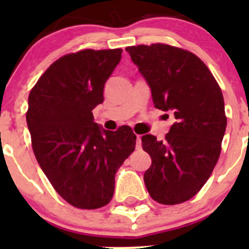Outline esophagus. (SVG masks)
<instances>
[{
  "instance_id": "34e87169",
  "label": "esophagus",
  "mask_w": 249,
  "mask_h": 249,
  "mask_svg": "<svg viewBox=\"0 0 249 249\" xmlns=\"http://www.w3.org/2000/svg\"><path fill=\"white\" fill-rule=\"evenodd\" d=\"M142 148V141H141V136L136 137V149H141Z\"/></svg>"
}]
</instances>
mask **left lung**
<instances>
[{
	"mask_svg": "<svg viewBox=\"0 0 249 249\" xmlns=\"http://www.w3.org/2000/svg\"><path fill=\"white\" fill-rule=\"evenodd\" d=\"M125 50L149 85L155 108L171 110L176 119L164 141L142 136L152 159L145 188L162 205L182 203L199 193L219 159L227 129L222 90L188 50L161 43Z\"/></svg>",
	"mask_w": 249,
	"mask_h": 249,
	"instance_id": "1",
	"label": "left lung"
}]
</instances>
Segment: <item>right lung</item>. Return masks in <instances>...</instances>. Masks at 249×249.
<instances>
[{
    "label": "right lung",
    "instance_id": "add662e5",
    "mask_svg": "<svg viewBox=\"0 0 249 249\" xmlns=\"http://www.w3.org/2000/svg\"><path fill=\"white\" fill-rule=\"evenodd\" d=\"M122 52L65 55L29 95L26 122L35 157L57 194L77 208L95 210L112 200L115 173L136 145L129 126L108 131L92 115Z\"/></svg>",
    "mask_w": 249,
    "mask_h": 249
}]
</instances>
